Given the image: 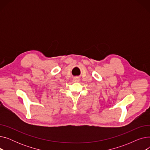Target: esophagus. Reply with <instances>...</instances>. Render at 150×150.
Segmentation results:
<instances>
[{"label": "esophagus", "mask_w": 150, "mask_h": 150, "mask_svg": "<svg viewBox=\"0 0 150 150\" xmlns=\"http://www.w3.org/2000/svg\"><path fill=\"white\" fill-rule=\"evenodd\" d=\"M73 81H74V82H75V83L79 82V81H80V78H78V77L74 78V79H73Z\"/></svg>", "instance_id": "obj_1"}]
</instances>
